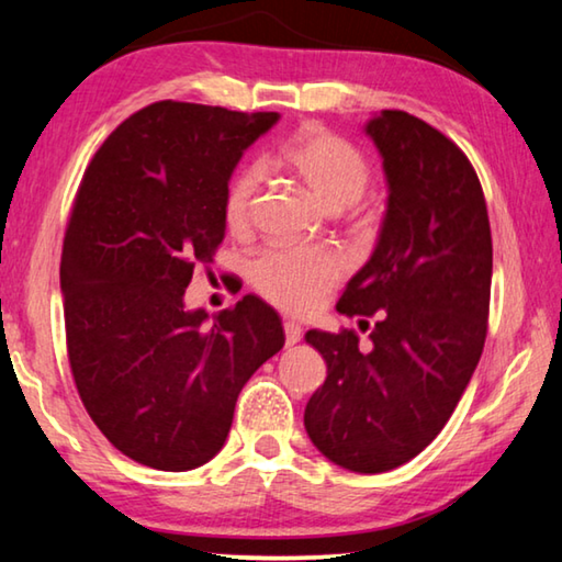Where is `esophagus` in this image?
<instances>
[{
	"mask_svg": "<svg viewBox=\"0 0 562 562\" xmlns=\"http://www.w3.org/2000/svg\"><path fill=\"white\" fill-rule=\"evenodd\" d=\"M300 339H302V327L297 322H284V341H288V347L297 345Z\"/></svg>",
	"mask_w": 562,
	"mask_h": 562,
	"instance_id": "obj_1",
	"label": "esophagus"
}]
</instances>
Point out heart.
Returning a JSON list of instances; mask_svg holds the SVG:
<instances>
[{
	"instance_id": "b5f03b06",
	"label": "heart",
	"mask_w": 562,
	"mask_h": 562,
	"mask_svg": "<svg viewBox=\"0 0 562 562\" xmlns=\"http://www.w3.org/2000/svg\"><path fill=\"white\" fill-rule=\"evenodd\" d=\"M278 164L302 178L329 211L357 205L372 180V166L364 154L322 126H304L280 150ZM262 173L258 166H245L231 178L223 198V221L233 233L250 223L255 195ZM345 265L329 247H270L250 262V282L265 300L288 312L317 310L337 288Z\"/></svg>"
}]
</instances>
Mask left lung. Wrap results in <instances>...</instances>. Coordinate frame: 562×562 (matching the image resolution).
Listing matches in <instances>:
<instances>
[{
    "label": "left lung",
    "mask_w": 562,
    "mask_h": 562,
    "mask_svg": "<svg viewBox=\"0 0 562 562\" xmlns=\"http://www.w3.org/2000/svg\"><path fill=\"white\" fill-rule=\"evenodd\" d=\"M367 133L384 158L386 215L337 310L376 317L372 349H359L355 329L307 331L327 379L304 429L341 469L382 473L439 436L471 382L488 331L493 245L481 180L451 138L406 111H382Z\"/></svg>",
    "instance_id": "8db88e82"
}]
</instances>
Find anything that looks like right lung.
Segmentation results:
<instances>
[{"mask_svg":"<svg viewBox=\"0 0 562 562\" xmlns=\"http://www.w3.org/2000/svg\"><path fill=\"white\" fill-rule=\"evenodd\" d=\"M278 119L156 101L103 140L76 190L61 250L71 374L101 434L150 469L211 461L237 394L284 345L255 294L213 322L183 302L225 237L233 168Z\"/></svg>","mask_w":562,"mask_h":562,"instance_id":"obj_1","label":"right lung"}]
</instances>
